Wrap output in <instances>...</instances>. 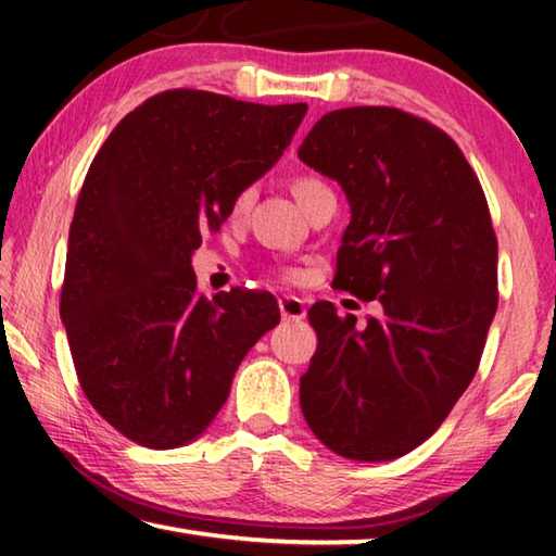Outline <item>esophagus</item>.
<instances>
[{"instance_id":"1","label":"esophagus","mask_w":556,"mask_h":556,"mask_svg":"<svg viewBox=\"0 0 556 556\" xmlns=\"http://www.w3.org/2000/svg\"><path fill=\"white\" fill-rule=\"evenodd\" d=\"M279 312L287 318V321H301V318L306 316V304H304V299H299V296H281Z\"/></svg>"}]
</instances>
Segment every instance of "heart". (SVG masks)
I'll use <instances>...</instances> for the list:
<instances>
[{
	"label": "heart",
	"instance_id": "heart-1",
	"mask_svg": "<svg viewBox=\"0 0 556 556\" xmlns=\"http://www.w3.org/2000/svg\"><path fill=\"white\" fill-rule=\"evenodd\" d=\"M318 186H326V184L318 181V178H314V176H299L296 181H294V186H291V191H294L296 201H299L301 195L308 193V191H314V188H318ZM250 203H252V188H244V191H240L232 199V215H235V218H238V215H242L244 211H248Z\"/></svg>",
	"mask_w": 556,
	"mask_h": 556
}]
</instances>
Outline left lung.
Returning a JSON list of instances; mask_svg holds the SVG:
<instances>
[{
  "mask_svg": "<svg viewBox=\"0 0 556 556\" xmlns=\"http://www.w3.org/2000/svg\"><path fill=\"white\" fill-rule=\"evenodd\" d=\"M299 159L351 203L333 287L382 304L365 326L328 301L308 308L318 348L301 412L338 456H404L441 427L481 363L497 308L485 193L444 129L397 108L328 112Z\"/></svg>",
  "mask_w": 556,
  "mask_h": 556,
  "instance_id": "1",
  "label": "left lung"
}]
</instances>
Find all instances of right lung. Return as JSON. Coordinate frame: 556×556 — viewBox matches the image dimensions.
Masks as SVG:
<instances>
[{"instance_id": "obj_1", "label": "right lung", "mask_w": 556, "mask_h": 556, "mask_svg": "<svg viewBox=\"0 0 556 556\" xmlns=\"http://www.w3.org/2000/svg\"><path fill=\"white\" fill-rule=\"evenodd\" d=\"M306 110L164 90L92 159L71 223L61 318L88 402L135 444L176 448L203 434L242 357L279 324L265 291L205 299L191 255L285 154Z\"/></svg>"}]
</instances>
